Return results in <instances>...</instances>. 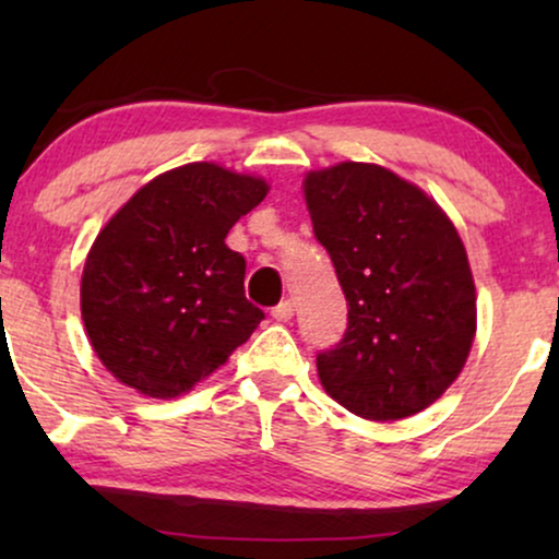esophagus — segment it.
I'll list each match as a JSON object with an SVG mask.
<instances>
[{
  "mask_svg": "<svg viewBox=\"0 0 559 559\" xmlns=\"http://www.w3.org/2000/svg\"><path fill=\"white\" fill-rule=\"evenodd\" d=\"M293 316H295V305L289 300H282L280 305H274L272 308V318L280 320V323H287Z\"/></svg>",
  "mask_w": 559,
  "mask_h": 559,
  "instance_id": "1",
  "label": "esophagus"
}]
</instances>
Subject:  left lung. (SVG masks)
Returning a JSON list of instances; mask_svg holds the SVG:
<instances>
[{
	"label": "left lung",
	"instance_id": "8db88e82",
	"mask_svg": "<svg viewBox=\"0 0 559 559\" xmlns=\"http://www.w3.org/2000/svg\"><path fill=\"white\" fill-rule=\"evenodd\" d=\"M305 201L348 302V328L318 377L364 419H402L440 400L471 354L476 287L465 247L432 198L369 163L308 173Z\"/></svg>",
	"mask_w": 559,
	"mask_h": 559
}]
</instances>
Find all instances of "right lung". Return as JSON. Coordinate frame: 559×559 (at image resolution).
<instances>
[{"label":"right lung","mask_w":559,"mask_h":559,"mask_svg":"<svg viewBox=\"0 0 559 559\" xmlns=\"http://www.w3.org/2000/svg\"><path fill=\"white\" fill-rule=\"evenodd\" d=\"M266 190L262 178L190 163L150 180L98 231L81 316L121 384L155 400L186 394L262 323L243 295L247 262L226 234Z\"/></svg>","instance_id":"obj_1"}]
</instances>
